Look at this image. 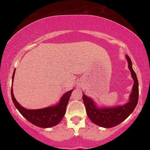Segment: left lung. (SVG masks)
<instances>
[{"label": "left lung", "mask_w": 150, "mask_h": 150, "mask_svg": "<svg viewBox=\"0 0 150 150\" xmlns=\"http://www.w3.org/2000/svg\"><path fill=\"white\" fill-rule=\"evenodd\" d=\"M126 59L128 62V68L134 80V85L130 96V100L127 104L116 107L99 108L95 106L94 101L90 98L85 94L82 95L87 116L94 124L104 128L116 126L126 119L137 106L139 96L138 80L135 71L132 69L131 60L127 55Z\"/></svg>", "instance_id": "obj_1"}]
</instances>
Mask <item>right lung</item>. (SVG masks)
Wrapping results in <instances>:
<instances>
[{
    "instance_id": "obj_1",
    "label": "right lung",
    "mask_w": 150,
    "mask_h": 150,
    "mask_svg": "<svg viewBox=\"0 0 150 150\" xmlns=\"http://www.w3.org/2000/svg\"><path fill=\"white\" fill-rule=\"evenodd\" d=\"M14 75L15 70L12 78L13 82ZM73 91V89H72L64 94L61 99V101L56 106L36 110L27 109L20 106L13 95V87H11V97L15 107L26 119L36 126L46 128L55 126L61 122L65 113L67 104Z\"/></svg>"
}]
</instances>
